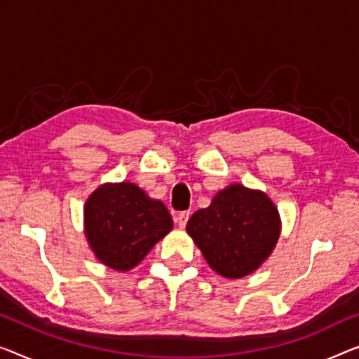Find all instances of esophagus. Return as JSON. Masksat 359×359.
<instances>
[{
	"instance_id": "34e87169",
	"label": "esophagus",
	"mask_w": 359,
	"mask_h": 359,
	"mask_svg": "<svg viewBox=\"0 0 359 359\" xmlns=\"http://www.w3.org/2000/svg\"><path fill=\"white\" fill-rule=\"evenodd\" d=\"M189 217H190V211H180L177 214V217H175V221H177L180 227H185L187 222H189Z\"/></svg>"
}]
</instances>
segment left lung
Returning a JSON list of instances; mask_svg holds the SVG:
<instances>
[{
	"label": "left lung",
	"mask_w": 359,
	"mask_h": 359,
	"mask_svg": "<svg viewBox=\"0 0 359 359\" xmlns=\"http://www.w3.org/2000/svg\"><path fill=\"white\" fill-rule=\"evenodd\" d=\"M187 232L217 274L240 279L272 253L280 233L279 211L266 194L231 185L189 219Z\"/></svg>",
	"instance_id": "left-lung-1"
}]
</instances>
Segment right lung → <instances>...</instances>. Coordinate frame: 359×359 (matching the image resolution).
<instances>
[{
    "label": "right lung",
    "mask_w": 359,
    "mask_h": 359,
    "mask_svg": "<svg viewBox=\"0 0 359 359\" xmlns=\"http://www.w3.org/2000/svg\"><path fill=\"white\" fill-rule=\"evenodd\" d=\"M83 217L96 258L116 271L135 267L172 229L168 208L128 182L95 190L85 203Z\"/></svg>",
    "instance_id": "right-lung-1"
}]
</instances>
